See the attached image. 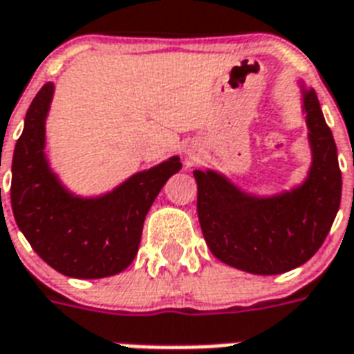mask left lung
Masks as SVG:
<instances>
[{"mask_svg":"<svg viewBox=\"0 0 354 354\" xmlns=\"http://www.w3.org/2000/svg\"><path fill=\"white\" fill-rule=\"evenodd\" d=\"M303 88L312 166L305 183L277 196L245 194L218 171L196 169L197 216L216 259L254 275H279L310 260L342 201L333 133L314 90Z\"/></svg>","mask_w":354,"mask_h":354,"instance_id":"obj_1","label":"left lung"}]
</instances>
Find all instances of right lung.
<instances>
[{
	"label": "right lung",
	"instance_id": "right-lung-1",
	"mask_svg": "<svg viewBox=\"0 0 354 354\" xmlns=\"http://www.w3.org/2000/svg\"><path fill=\"white\" fill-rule=\"evenodd\" d=\"M53 92V83H46L35 95L24 133L16 142L10 185L12 214L38 257L62 275H116L138 253L147 210L183 164L179 157H171L134 174L105 196H73L51 171L44 153L46 118Z\"/></svg>",
	"mask_w": 354,
	"mask_h": 354
}]
</instances>
